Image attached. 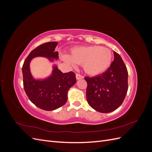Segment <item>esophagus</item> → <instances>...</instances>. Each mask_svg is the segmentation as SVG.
<instances>
[{
  "label": "esophagus",
  "instance_id": "esophagus-1",
  "mask_svg": "<svg viewBox=\"0 0 152 152\" xmlns=\"http://www.w3.org/2000/svg\"><path fill=\"white\" fill-rule=\"evenodd\" d=\"M83 78H84V77L82 76V75H81L80 74H78V73H77V74H76V79H77V80H80V79H83Z\"/></svg>",
  "mask_w": 152,
  "mask_h": 152
}]
</instances>
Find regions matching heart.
<instances>
[{
    "label": "heart",
    "mask_w": 152,
    "mask_h": 152,
    "mask_svg": "<svg viewBox=\"0 0 152 152\" xmlns=\"http://www.w3.org/2000/svg\"><path fill=\"white\" fill-rule=\"evenodd\" d=\"M112 53L100 45L77 47L72 49L71 56L63 55V60L68 65H82L84 71L89 75H96L104 72L111 65Z\"/></svg>",
    "instance_id": "1"
}]
</instances>
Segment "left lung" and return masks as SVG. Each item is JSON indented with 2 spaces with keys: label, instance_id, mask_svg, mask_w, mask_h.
<instances>
[{
  "label": "left lung",
  "instance_id": "left-lung-1",
  "mask_svg": "<svg viewBox=\"0 0 152 152\" xmlns=\"http://www.w3.org/2000/svg\"><path fill=\"white\" fill-rule=\"evenodd\" d=\"M111 65L103 73L86 77V98L90 107L101 113H110L123 103L128 90V72L120 55L113 52Z\"/></svg>",
  "mask_w": 152,
  "mask_h": 152
}]
</instances>
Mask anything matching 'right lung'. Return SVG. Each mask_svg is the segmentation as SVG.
Instances as JSON below:
<instances>
[{"mask_svg": "<svg viewBox=\"0 0 152 152\" xmlns=\"http://www.w3.org/2000/svg\"><path fill=\"white\" fill-rule=\"evenodd\" d=\"M57 42L41 44L31 50L22 67L23 87L31 103L40 109L50 111L62 107L66 102L68 92L76 82L73 72L63 73L56 65H53L51 75L44 79H35L32 76L30 63L36 57H44L49 61L58 59V52L55 50Z\"/></svg>", "mask_w": 152, "mask_h": 152, "instance_id": "1", "label": "right lung"}]
</instances>
